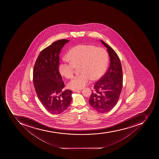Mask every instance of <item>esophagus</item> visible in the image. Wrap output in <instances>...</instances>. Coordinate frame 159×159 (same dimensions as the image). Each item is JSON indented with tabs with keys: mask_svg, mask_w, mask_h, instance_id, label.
Here are the masks:
<instances>
[{
	"mask_svg": "<svg viewBox=\"0 0 159 159\" xmlns=\"http://www.w3.org/2000/svg\"><path fill=\"white\" fill-rule=\"evenodd\" d=\"M81 90V89H74V90H73L74 92H78V91H80Z\"/></svg>",
	"mask_w": 159,
	"mask_h": 159,
	"instance_id": "1",
	"label": "esophagus"
}]
</instances>
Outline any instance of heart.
<instances>
[{
	"label": "heart",
	"mask_w": 159,
	"mask_h": 159,
	"mask_svg": "<svg viewBox=\"0 0 159 159\" xmlns=\"http://www.w3.org/2000/svg\"><path fill=\"white\" fill-rule=\"evenodd\" d=\"M68 61L61 62L58 66L62 76L70 79L75 69L80 67L81 73L69 83V88L81 89L90 80L95 81L102 76L108 62V56L105 49L90 44H82L71 48L66 54Z\"/></svg>",
	"instance_id": "1"
}]
</instances>
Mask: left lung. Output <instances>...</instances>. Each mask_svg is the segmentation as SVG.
<instances>
[{
    "mask_svg": "<svg viewBox=\"0 0 159 159\" xmlns=\"http://www.w3.org/2000/svg\"><path fill=\"white\" fill-rule=\"evenodd\" d=\"M110 57V66L107 73L95 83L89 104L98 112H107L113 109L119 100L123 85L121 64L116 52L104 42Z\"/></svg>",
    "mask_w": 159,
    "mask_h": 159,
    "instance_id": "obj_1",
    "label": "left lung"
}]
</instances>
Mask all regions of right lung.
I'll return each mask as SVG.
<instances>
[{
	"instance_id": "add662e5",
	"label": "right lung",
	"mask_w": 159,
	"mask_h": 159,
	"mask_svg": "<svg viewBox=\"0 0 159 159\" xmlns=\"http://www.w3.org/2000/svg\"><path fill=\"white\" fill-rule=\"evenodd\" d=\"M69 40L61 39L43 50L33 69V83L38 98L52 114H59L70 105L72 91H62L65 84L58 70L59 54Z\"/></svg>"
}]
</instances>
